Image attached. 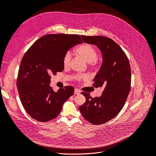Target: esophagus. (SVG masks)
<instances>
[{
	"label": "esophagus",
	"mask_w": 156,
	"mask_h": 156,
	"mask_svg": "<svg viewBox=\"0 0 156 156\" xmlns=\"http://www.w3.org/2000/svg\"><path fill=\"white\" fill-rule=\"evenodd\" d=\"M80 92H80L78 89H74V94H80Z\"/></svg>",
	"instance_id": "1"
}]
</instances>
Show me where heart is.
<instances>
[{
  "label": "heart",
  "instance_id": "obj_1",
  "mask_svg": "<svg viewBox=\"0 0 156 156\" xmlns=\"http://www.w3.org/2000/svg\"><path fill=\"white\" fill-rule=\"evenodd\" d=\"M76 54L81 57H82L85 61L90 64L92 67L97 66V59L98 54L96 49L89 44H82L78 46L75 49ZM71 59V53H67L63 58V65L65 67L68 66Z\"/></svg>",
  "mask_w": 156,
  "mask_h": 156
}]
</instances>
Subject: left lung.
<instances>
[{"mask_svg": "<svg viewBox=\"0 0 156 156\" xmlns=\"http://www.w3.org/2000/svg\"><path fill=\"white\" fill-rule=\"evenodd\" d=\"M81 37L85 43L97 46L102 53L103 62L93 85H103L105 89L100 97L95 98L82 92L86 101L79 110L89 122L102 124L117 116L124 106L131 89L130 64L124 51L112 39L100 36Z\"/></svg>", "mask_w": 156, "mask_h": 156, "instance_id": "obj_1", "label": "left lung"}]
</instances>
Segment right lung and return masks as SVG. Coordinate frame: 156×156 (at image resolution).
Listing matches in <instances>:
<instances>
[{
  "instance_id": "right-lung-1",
  "label": "right lung",
  "mask_w": 156,
  "mask_h": 156,
  "mask_svg": "<svg viewBox=\"0 0 156 156\" xmlns=\"http://www.w3.org/2000/svg\"><path fill=\"white\" fill-rule=\"evenodd\" d=\"M83 43L79 35L48 34L39 38L22 58L17 87L20 100L29 115L44 122L56 118L74 93L71 86L52 90L51 76L63 71V58L72 47Z\"/></svg>"
}]
</instances>
